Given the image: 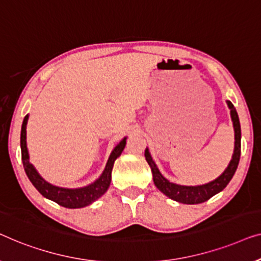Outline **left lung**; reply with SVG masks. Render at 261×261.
Returning a JSON list of instances; mask_svg holds the SVG:
<instances>
[{
    "label": "left lung",
    "instance_id": "left-lung-1",
    "mask_svg": "<svg viewBox=\"0 0 261 261\" xmlns=\"http://www.w3.org/2000/svg\"><path fill=\"white\" fill-rule=\"evenodd\" d=\"M227 105H228V109L230 110V118H232L234 127V151L232 155V160H230L229 164L225 169V171L219 177L213 179V181L200 186H181L172 183L161 174L155 161L152 160L149 149H145V160L150 168H151L153 183H155L157 189L160 192H162L164 195L168 196L169 199L185 204L202 203L204 201L211 199L212 196L222 192L226 188V186L228 185L230 179H232L233 175L236 174L241 152V127L239 116H238L236 108H234L229 100H227Z\"/></svg>",
    "mask_w": 261,
    "mask_h": 261
}]
</instances>
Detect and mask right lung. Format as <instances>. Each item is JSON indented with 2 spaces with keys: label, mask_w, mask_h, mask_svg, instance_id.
Segmentation results:
<instances>
[{
  "label": "right lung",
  "mask_w": 261,
  "mask_h": 261,
  "mask_svg": "<svg viewBox=\"0 0 261 261\" xmlns=\"http://www.w3.org/2000/svg\"><path fill=\"white\" fill-rule=\"evenodd\" d=\"M29 115L24 117L23 123L21 127V155H22V163L25 174H27L29 181L33 183V186L38 189V192L41 194L43 197L50 201L62 205L65 208H84L86 205H90L97 201L99 197L104 195L108 192L110 183H111V172L113 168V163L117 160V157L120 156L123 152L124 148L126 144V137H124L116 148L110 153V157L106 162V166L102 170L101 175L95 179L94 182L90 183L85 187L80 188H64V187L54 186L52 183L47 182L41 175L39 174L35 167L33 166L29 161V152L27 148V123H28Z\"/></svg>",
  "instance_id": "right-lung-1"
}]
</instances>
